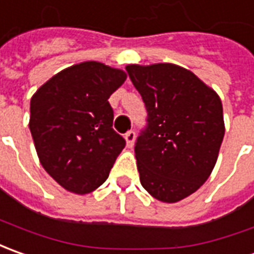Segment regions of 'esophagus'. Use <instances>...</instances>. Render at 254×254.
<instances>
[{"mask_svg":"<svg viewBox=\"0 0 254 254\" xmlns=\"http://www.w3.org/2000/svg\"><path fill=\"white\" fill-rule=\"evenodd\" d=\"M135 137H136V133L133 130H127V133H125V139H127V147H132L133 143H135Z\"/></svg>","mask_w":254,"mask_h":254,"instance_id":"esophagus-1","label":"esophagus"}]
</instances>
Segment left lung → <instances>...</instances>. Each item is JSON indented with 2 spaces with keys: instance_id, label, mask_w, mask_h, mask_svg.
<instances>
[{
  "instance_id": "left-lung-1",
  "label": "left lung",
  "mask_w": 254,
  "mask_h": 254,
  "mask_svg": "<svg viewBox=\"0 0 254 254\" xmlns=\"http://www.w3.org/2000/svg\"><path fill=\"white\" fill-rule=\"evenodd\" d=\"M147 111L135 142L140 184L156 199L177 202L205 183L225 135L222 102L183 67L127 66Z\"/></svg>"
}]
</instances>
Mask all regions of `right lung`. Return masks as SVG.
Wrapping results in <instances>:
<instances>
[{"instance_id": "right-lung-1", "label": "right lung", "mask_w": 254, "mask_h": 254, "mask_svg": "<svg viewBox=\"0 0 254 254\" xmlns=\"http://www.w3.org/2000/svg\"><path fill=\"white\" fill-rule=\"evenodd\" d=\"M127 74L84 62L53 75L31 100L29 129L43 169L63 188L87 194L108 179L125 139L108 102Z\"/></svg>"}]
</instances>
